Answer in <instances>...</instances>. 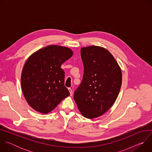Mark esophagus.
Wrapping results in <instances>:
<instances>
[{
  "label": "esophagus",
  "mask_w": 152,
  "mask_h": 152,
  "mask_svg": "<svg viewBox=\"0 0 152 152\" xmlns=\"http://www.w3.org/2000/svg\"><path fill=\"white\" fill-rule=\"evenodd\" d=\"M69 92H70V96H72V94H73L72 90L70 88H69Z\"/></svg>",
  "instance_id": "obj_1"
}]
</instances>
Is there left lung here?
I'll return each instance as SVG.
<instances>
[{
  "label": "left lung",
  "mask_w": 152,
  "mask_h": 152,
  "mask_svg": "<svg viewBox=\"0 0 152 152\" xmlns=\"http://www.w3.org/2000/svg\"><path fill=\"white\" fill-rule=\"evenodd\" d=\"M80 55L84 73L74 100L81 114L92 119L104 114L115 103L122 73L113 55L102 47L82 48Z\"/></svg>",
  "instance_id": "1"
}]
</instances>
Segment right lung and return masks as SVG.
I'll use <instances>...</instances> for the list:
<instances>
[{
  "mask_svg": "<svg viewBox=\"0 0 152 152\" xmlns=\"http://www.w3.org/2000/svg\"><path fill=\"white\" fill-rule=\"evenodd\" d=\"M73 55L66 47L50 45L32 53L21 73V89L28 103L34 110L48 114L70 95L64 86L61 65Z\"/></svg>",
  "mask_w": 152,
  "mask_h": 152,
  "instance_id": "right-lung-1",
  "label": "right lung"
}]
</instances>
